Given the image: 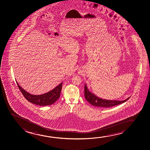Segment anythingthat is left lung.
<instances>
[{
	"label": "left lung",
	"mask_w": 150,
	"mask_h": 150,
	"mask_svg": "<svg viewBox=\"0 0 150 150\" xmlns=\"http://www.w3.org/2000/svg\"><path fill=\"white\" fill-rule=\"evenodd\" d=\"M84 96L86 100H87L90 104L95 107L100 108H110L118 105L122 103H125L130 98L128 97L124 100H112L100 98L93 94L92 92H90L86 84H85L84 86Z\"/></svg>",
	"instance_id": "left-lung-1"
}]
</instances>
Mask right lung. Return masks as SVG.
<instances>
[{
    "mask_svg": "<svg viewBox=\"0 0 150 150\" xmlns=\"http://www.w3.org/2000/svg\"><path fill=\"white\" fill-rule=\"evenodd\" d=\"M18 88L22 93L25 98L30 103H33L37 105L45 106L51 105L56 102L60 97V92L62 88L63 82L60 83L58 86L55 87L54 89L47 93L42 95H32L26 92L22 87L20 86L16 81Z\"/></svg>",
    "mask_w": 150,
    "mask_h": 150,
    "instance_id": "add662e5",
    "label": "right lung"
}]
</instances>
